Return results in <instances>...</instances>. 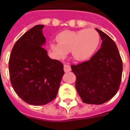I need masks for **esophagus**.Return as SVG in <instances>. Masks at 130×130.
Returning <instances> with one entry per match:
<instances>
[{
    "label": "esophagus",
    "instance_id": "esophagus-1",
    "mask_svg": "<svg viewBox=\"0 0 130 130\" xmlns=\"http://www.w3.org/2000/svg\"><path fill=\"white\" fill-rule=\"evenodd\" d=\"M71 66L69 64H64V70L65 72H69L71 71Z\"/></svg>",
    "mask_w": 130,
    "mask_h": 130
}]
</instances>
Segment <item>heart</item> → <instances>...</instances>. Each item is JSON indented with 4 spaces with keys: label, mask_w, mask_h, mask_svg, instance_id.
Instances as JSON below:
<instances>
[{
    "label": "heart",
    "mask_w": 130,
    "mask_h": 130,
    "mask_svg": "<svg viewBox=\"0 0 130 130\" xmlns=\"http://www.w3.org/2000/svg\"><path fill=\"white\" fill-rule=\"evenodd\" d=\"M57 42H52L50 47L58 58H64L72 53L73 58L83 61L90 58L100 43V35L93 28L79 30H64L57 35Z\"/></svg>",
    "instance_id": "1"
}]
</instances>
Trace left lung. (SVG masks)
Segmentation results:
<instances>
[{
    "mask_svg": "<svg viewBox=\"0 0 130 130\" xmlns=\"http://www.w3.org/2000/svg\"><path fill=\"white\" fill-rule=\"evenodd\" d=\"M96 30L102 40L101 48L89 60L71 68L76 75L75 88L83 102L100 105L119 90L122 62L114 41L100 30Z\"/></svg>",
    "mask_w": 130,
    "mask_h": 130,
    "instance_id": "left-lung-1",
    "label": "left lung"
}]
</instances>
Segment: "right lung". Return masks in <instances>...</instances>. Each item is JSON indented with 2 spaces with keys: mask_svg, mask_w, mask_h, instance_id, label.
Here are the masks:
<instances>
[{
  "mask_svg": "<svg viewBox=\"0 0 130 130\" xmlns=\"http://www.w3.org/2000/svg\"><path fill=\"white\" fill-rule=\"evenodd\" d=\"M43 25H38L25 32L15 43L9 60L11 85L26 103L45 105L58 93L64 66L49 58L43 48L46 40Z\"/></svg>",
  "mask_w": 130,
  "mask_h": 130,
  "instance_id": "1",
  "label": "right lung"
}]
</instances>
